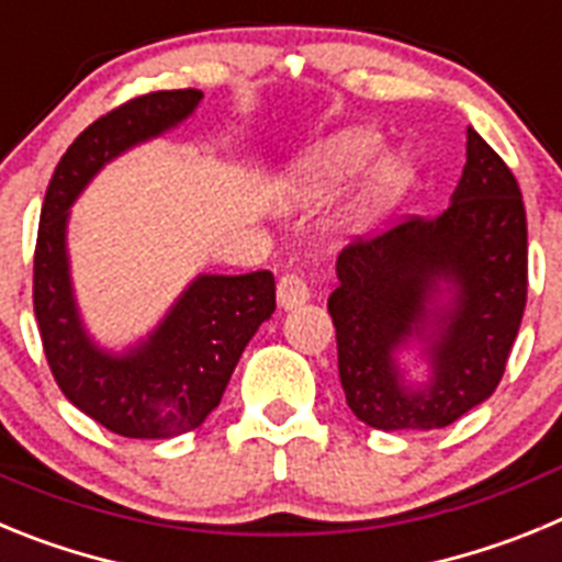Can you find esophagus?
I'll list each match as a JSON object with an SVG mask.
<instances>
[{"instance_id": "obj_1", "label": "esophagus", "mask_w": 562, "mask_h": 562, "mask_svg": "<svg viewBox=\"0 0 562 562\" xmlns=\"http://www.w3.org/2000/svg\"><path fill=\"white\" fill-rule=\"evenodd\" d=\"M310 301V284L304 281V276H284L278 281V306L284 310H295V306L306 304Z\"/></svg>"}]
</instances>
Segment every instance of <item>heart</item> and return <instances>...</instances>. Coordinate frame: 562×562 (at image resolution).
Returning <instances> with one entry per match:
<instances>
[{
	"label": "heart",
	"mask_w": 562,
	"mask_h": 562,
	"mask_svg": "<svg viewBox=\"0 0 562 562\" xmlns=\"http://www.w3.org/2000/svg\"><path fill=\"white\" fill-rule=\"evenodd\" d=\"M380 151V137L371 132H349L326 143L310 162L297 168L292 177V193L301 200H321L329 193L340 191L346 182H351L362 168L369 166ZM411 171L408 160L402 157H389L376 166L371 173L369 186L362 191L360 211L366 220H376L382 213L394 207L405 188L411 186Z\"/></svg>",
	"instance_id": "heart-1"
}]
</instances>
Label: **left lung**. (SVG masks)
Instances as JSON below:
<instances>
[{
	"instance_id": "obj_1",
	"label": "left lung",
	"mask_w": 562,
	"mask_h": 562,
	"mask_svg": "<svg viewBox=\"0 0 562 562\" xmlns=\"http://www.w3.org/2000/svg\"><path fill=\"white\" fill-rule=\"evenodd\" d=\"M526 207L518 180L475 128L453 202L357 236L337 256L329 295L337 371L355 416L380 430L448 428L498 389L518 337L529 281ZM448 311L429 310L440 281ZM419 336L435 380L401 385L393 355Z\"/></svg>"
}]
</instances>
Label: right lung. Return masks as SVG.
<instances>
[{"label": "right lung", "mask_w": 562, "mask_h": 562, "mask_svg": "<svg viewBox=\"0 0 562 562\" xmlns=\"http://www.w3.org/2000/svg\"><path fill=\"white\" fill-rule=\"evenodd\" d=\"M200 101V89H162L121 103L78 134L44 193L33 256L44 357L64 396L126 439H171L200 428L250 337L276 312V278L256 270L200 276L154 335L123 357L98 349L78 317L64 241L69 205L112 157L186 121Z\"/></svg>", "instance_id": "obj_1"}]
</instances>
